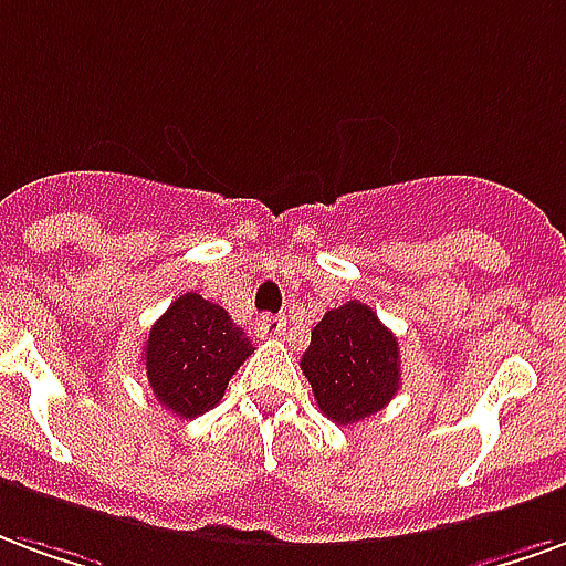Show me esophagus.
Returning <instances> with one entry per match:
<instances>
[{"label":"esophagus","mask_w":566,"mask_h":566,"mask_svg":"<svg viewBox=\"0 0 566 566\" xmlns=\"http://www.w3.org/2000/svg\"><path fill=\"white\" fill-rule=\"evenodd\" d=\"M259 334L268 337V340H274V337H283L286 334V316H262L259 323H255Z\"/></svg>","instance_id":"obj_1"}]
</instances>
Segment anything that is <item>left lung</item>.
<instances>
[{
	"instance_id": "1",
	"label": "left lung",
	"mask_w": 566,
	"mask_h": 566,
	"mask_svg": "<svg viewBox=\"0 0 566 566\" xmlns=\"http://www.w3.org/2000/svg\"><path fill=\"white\" fill-rule=\"evenodd\" d=\"M301 370L334 424H356L398 395L401 346L368 304L346 301L313 328Z\"/></svg>"
}]
</instances>
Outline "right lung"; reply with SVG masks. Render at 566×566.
Segmentation results:
<instances>
[{
  "mask_svg": "<svg viewBox=\"0 0 566 566\" xmlns=\"http://www.w3.org/2000/svg\"><path fill=\"white\" fill-rule=\"evenodd\" d=\"M144 374L156 401L180 419L208 413L255 346L220 304L187 292L156 319L144 340Z\"/></svg>",
  "mask_w": 566,
  "mask_h": 566,
  "instance_id": "obj_1",
  "label": "right lung"
}]
</instances>
